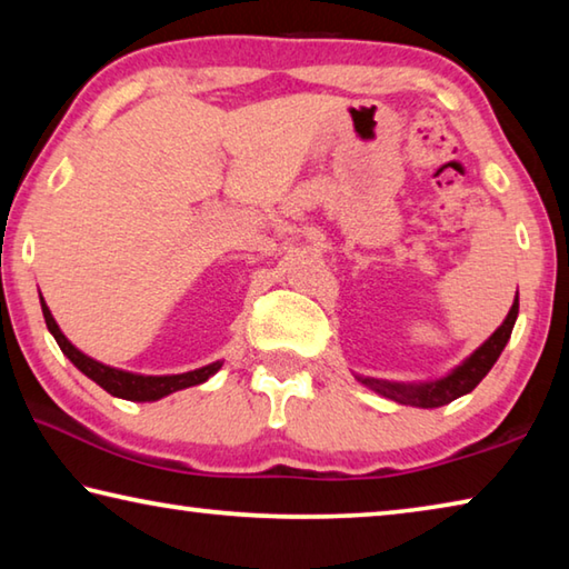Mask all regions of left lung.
I'll use <instances>...</instances> for the list:
<instances>
[{"mask_svg": "<svg viewBox=\"0 0 569 569\" xmlns=\"http://www.w3.org/2000/svg\"><path fill=\"white\" fill-rule=\"evenodd\" d=\"M517 313H519V298H515L505 323L499 326V329L489 336V339L481 343L479 349L459 366V369L451 371L447 379L423 383V387H401V383H387L377 379H361V381L369 383L373 391H379L383 397H389L399 403H411V407H421V409L445 407V403L465 397V393H469L481 379L487 377L489 369H492L495 361L499 359V353L505 351L509 336H512Z\"/></svg>", "mask_w": 569, "mask_h": 569, "instance_id": "obj_1", "label": "left lung"}]
</instances>
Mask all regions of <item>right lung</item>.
Returning <instances> with one entry per match:
<instances>
[{
    "label": "right lung",
    "mask_w": 569,
    "mask_h": 569,
    "mask_svg": "<svg viewBox=\"0 0 569 569\" xmlns=\"http://www.w3.org/2000/svg\"><path fill=\"white\" fill-rule=\"evenodd\" d=\"M42 313H44L47 329H50V333L54 336V341L60 343V349L67 359H70L77 369L84 373V377H90L94 383H100L104 391L112 393V397L130 399V401H156L178 389H188V387H196V383H203L208 377H213V373L220 369V363H210V366H203V369L176 373V377H138V373L110 369V366H104L100 361L90 359V356H84L82 351H77L74 346L64 339V333L60 331V326L54 323L50 308L44 303H42Z\"/></svg>",
    "instance_id": "1"
}]
</instances>
